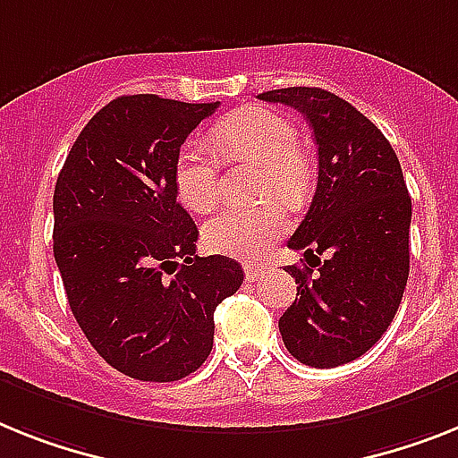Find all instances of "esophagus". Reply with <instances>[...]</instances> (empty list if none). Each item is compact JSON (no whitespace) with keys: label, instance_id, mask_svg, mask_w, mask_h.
I'll use <instances>...</instances> for the list:
<instances>
[{"label":"esophagus","instance_id":"1","mask_svg":"<svg viewBox=\"0 0 458 458\" xmlns=\"http://www.w3.org/2000/svg\"><path fill=\"white\" fill-rule=\"evenodd\" d=\"M263 265H253V263H247L244 265V275H247V279L249 282H256V279H259L260 275H263Z\"/></svg>","mask_w":458,"mask_h":458}]
</instances>
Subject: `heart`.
<instances>
[{
  "mask_svg": "<svg viewBox=\"0 0 458 458\" xmlns=\"http://www.w3.org/2000/svg\"><path fill=\"white\" fill-rule=\"evenodd\" d=\"M214 148L225 160H244L263 167L260 195L276 193L301 202L310 188V165L298 151V134L288 118L263 106H247L221 121L211 134ZM176 195L191 211L207 214L221 198L216 156L202 144H186L174 163ZM288 209L279 199L256 207H233L205 225V244L214 253L242 260L260 259L276 237L288 230Z\"/></svg>",
  "mask_w": 458,
  "mask_h": 458,
  "instance_id": "b5f03b06",
  "label": "heart"
}]
</instances>
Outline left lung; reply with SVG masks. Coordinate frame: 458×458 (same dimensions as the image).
I'll use <instances>...</instances> for the list:
<instances>
[{
	"label": "left lung",
	"instance_id": "8db88e82",
	"mask_svg": "<svg viewBox=\"0 0 458 458\" xmlns=\"http://www.w3.org/2000/svg\"><path fill=\"white\" fill-rule=\"evenodd\" d=\"M259 98L301 111L318 146L317 193L288 240L310 267H286L298 293L279 333L305 366H342L363 356L398 312L410 275L412 199L386 137L349 102L321 88Z\"/></svg>",
	"mask_w": 458,
	"mask_h": 458
}]
</instances>
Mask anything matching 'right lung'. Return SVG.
Segmentation results:
<instances>
[{"label": "right lung", "instance_id": "right-lung-1", "mask_svg": "<svg viewBox=\"0 0 458 458\" xmlns=\"http://www.w3.org/2000/svg\"><path fill=\"white\" fill-rule=\"evenodd\" d=\"M218 102L123 95L88 121L53 193V253L95 352L141 382H176L207 360L214 310L244 282L225 256L199 259L176 202L174 163Z\"/></svg>", "mask_w": 458, "mask_h": 458}]
</instances>
